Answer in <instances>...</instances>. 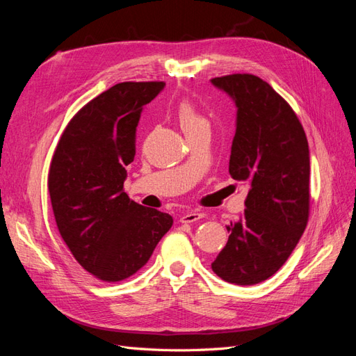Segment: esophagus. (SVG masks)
<instances>
[{"mask_svg": "<svg viewBox=\"0 0 356 356\" xmlns=\"http://www.w3.org/2000/svg\"><path fill=\"white\" fill-rule=\"evenodd\" d=\"M202 217H203V213L199 212V211H188V212L181 215L179 221L184 222V224H187V222H195V221L200 220Z\"/></svg>", "mask_w": 356, "mask_h": 356, "instance_id": "obj_1", "label": "esophagus"}]
</instances>
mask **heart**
Segmentation results:
<instances>
[{
    "label": "heart",
    "mask_w": 356,
    "mask_h": 356,
    "mask_svg": "<svg viewBox=\"0 0 356 356\" xmlns=\"http://www.w3.org/2000/svg\"><path fill=\"white\" fill-rule=\"evenodd\" d=\"M177 118L186 136L209 127V122L199 113L195 104H191L190 101H182L177 106Z\"/></svg>",
    "instance_id": "obj_1"
}]
</instances>
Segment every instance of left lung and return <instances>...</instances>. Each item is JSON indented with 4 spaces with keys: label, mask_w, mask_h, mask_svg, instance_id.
Wrapping results in <instances>:
<instances>
[{
    "label": "left lung",
    "mask_w": 356,
    "mask_h": 356,
    "mask_svg": "<svg viewBox=\"0 0 356 356\" xmlns=\"http://www.w3.org/2000/svg\"><path fill=\"white\" fill-rule=\"evenodd\" d=\"M238 106L229 172L250 182L242 217L211 264L222 281L255 285L273 276L294 251L310 209L309 144L297 114L252 74L211 80Z\"/></svg>",
    "instance_id": "left-lung-1"
}]
</instances>
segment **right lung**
I'll return each instance as SVG.
<instances>
[{
	"label": "right lung",
	"mask_w": 356,
	"mask_h": 356,
	"mask_svg": "<svg viewBox=\"0 0 356 356\" xmlns=\"http://www.w3.org/2000/svg\"><path fill=\"white\" fill-rule=\"evenodd\" d=\"M163 88V81H124L102 92L71 118L51 159L58 230L79 264L105 282L144 267L174 224L169 213L143 207L123 190L143 106Z\"/></svg>",
	"instance_id": "1"
}]
</instances>
